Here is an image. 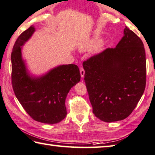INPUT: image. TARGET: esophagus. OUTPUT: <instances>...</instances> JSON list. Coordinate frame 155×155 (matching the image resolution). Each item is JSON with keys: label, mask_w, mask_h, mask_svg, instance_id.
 I'll use <instances>...</instances> for the list:
<instances>
[{"label": "esophagus", "mask_w": 155, "mask_h": 155, "mask_svg": "<svg viewBox=\"0 0 155 155\" xmlns=\"http://www.w3.org/2000/svg\"><path fill=\"white\" fill-rule=\"evenodd\" d=\"M80 75H81L82 78H84V70L83 69V68H82V67H80Z\"/></svg>", "instance_id": "34e87169"}]
</instances>
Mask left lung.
Listing matches in <instances>:
<instances>
[{
  "mask_svg": "<svg viewBox=\"0 0 155 155\" xmlns=\"http://www.w3.org/2000/svg\"><path fill=\"white\" fill-rule=\"evenodd\" d=\"M93 113L106 122L127 118L146 84V58L142 40L127 26L115 48H107L82 64Z\"/></svg>",
  "mask_w": 155,
  "mask_h": 155,
  "instance_id": "1",
  "label": "left lung"
}]
</instances>
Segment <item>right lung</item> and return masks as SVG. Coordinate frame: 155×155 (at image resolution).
<instances>
[{"instance_id":"1","label":"right lung","mask_w":155,"mask_h":155,"mask_svg":"<svg viewBox=\"0 0 155 155\" xmlns=\"http://www.w3.org/2000/svg\"><path fill=\"white\" fill-rule=\"evenodd\" d=\"M35 31L30 26L18 37L11 54L12 85L17 98L30 117L37 122L56 124L66 117L65 101L71 87L80 80L75 64L62 65L40 78H31L22 60L21 46Z\"/></svg>"}]
</instances>
